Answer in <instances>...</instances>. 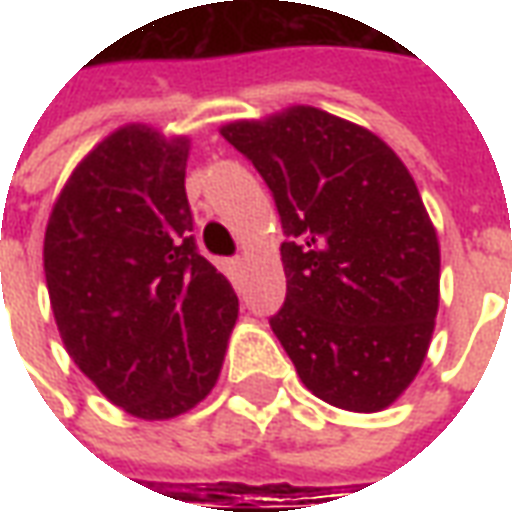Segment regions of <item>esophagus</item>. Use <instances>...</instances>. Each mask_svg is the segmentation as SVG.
I'll return each instance as SVG.
<instances>
[{
    "instance_id": "esophagus-1",
    "label": "esophagus",
    "mask_w": 512,
    "mask_h": 512,
    "mask_svg": "<svg viewBox=\"0 0 512 512\" xmlns=\"http://www.w3.org/2000/svg\"><path fill=\"white\" fill-rule=\"evenodd\" d=\"M224 268H227V274H230L233 279L244 277L246 257H233V260H227V263H224Z\"/></svg>"
}]
</instances>
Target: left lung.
I'll use <instances>...</instances> for the list:
<instances>
[{
  "label": "left lung",
  "instance_id": "left-lung-1",
  "mask_svg": "<svg viewBox=\"0 0 512 512\" xmlns=\"http://www.w3.org/2000/svg\"><path fill=\"white\" fill-rule=\"evenodd\" d=\"M222 136L277 202L288 296L268 323L301 384L345 411L395 403L439 312V238L406 164L315 106L235 120Z\"/></svg>",
  "mask_w": 512,
  "mask_h": 512
}]
</instances>
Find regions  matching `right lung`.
<instances>
[{"mask_svg":"<svg viewBox=\"0 0 512 512\" xmlns=\"http://www.w3.org/2000/svg\"><path fill=\"white\" fill-rule=\"evenodd\" d=\"M189 139L123 126L73 169L43 241L65 351L131 417L169 419L208 395L238 296L197 252Z\"/></svg>","mask_w":512,"mask_h":512,"instance_id":"obj_1","label":"right lung"}]
</instances>
